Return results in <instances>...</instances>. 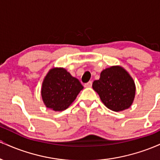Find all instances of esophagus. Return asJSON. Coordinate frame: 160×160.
Listing matches in <instances>:
<instances>
[{
  "mask_svg": "<svg viewBox=\"0 0 160 160\" xmlns=\"http://www.w3.org/2000/svg\"><path fill=\"white\" fill-rule=\"evenodd\" d=\"M92 82L89 81L88 82H86V83H85L84 86H85L86 88H89V87H92Z\"/></svg>",
  "mask_w": 160,
  "mask_h": 160,
  "instance_id": "esophagus-1",
  "label": "esophagus"
}]
</instances>
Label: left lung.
<instances>
[{
  "label": "left lung",
  "instance_id": "obj_1",
  "mask_svg": "<svg viewBox=\"0 0 160 160\" xmlns=\"http://www.w3.org/2000/svg\"><path fill=\"white\" fill-rule=\"evenodd\" d=\"M92 88L104 105L116 112L131 107L136 90L131 75L120 65L103 70L99 80L93 82Z\"/></svg>",
  "mask_w": 160,
  "mask_h": 160
}]
</instances>
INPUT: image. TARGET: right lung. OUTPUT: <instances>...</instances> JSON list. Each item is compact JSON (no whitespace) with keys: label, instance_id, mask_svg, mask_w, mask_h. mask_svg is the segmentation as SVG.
Wrapping results in <instances>:
<instances>
[{"label":"right lung","instance_id":"add662e5","mask_svg":"<svg viewBox=\"0 0 160 160\" xmlns=\"http://www.w3.org/2000/svg\"><path fill=\"white\" fill-rule=\"evenodd\" d=\"M83 86L64 68H52L42 82L41 96L45 106L54 111L67 109Z\"/></svg>","mask_w":160,"mask_h":160}]
</instances>
